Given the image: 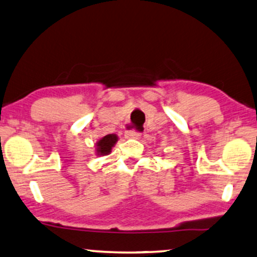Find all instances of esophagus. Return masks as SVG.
Here are the masks:
<instances>
[{
	"instance_id": "34e87169",
	"label": "esophagus",
	"mask_w": 257,
	"mask_h": 257,
	"mask_svg": "<svg viewBox=\"0 0 257 257\" xmlns=\"http://www.w3.org/2000/svg\"><path fill=\"white\" fill-rule=\"evenodd\" d=\"M141 136V133L135 131V129H132V131H126L125 132V138L129 139H139Z\"/></svg>"
}]
</instances>
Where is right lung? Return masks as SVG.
Returning <instances> with one entry per match:
<instances>
[{
    "instance_id": "add662e5",
    "label": "right lung",
    "mask_w": 257,
    "mask_h": 257,
    "mask_svg": "<svg viewBox=\"0 0 257 257\" xmlns=\"http://www.w3.org/2000/svg\"><path fill=\"white\" fill-rule=\"evenodd\" d=\"M117 136L115 134H109L105 135L104 138H102L100 141L96 143L97 155H108V154H110L111 148L115 146V143L117 142Z\"/></svg>"
}]
</instances>
